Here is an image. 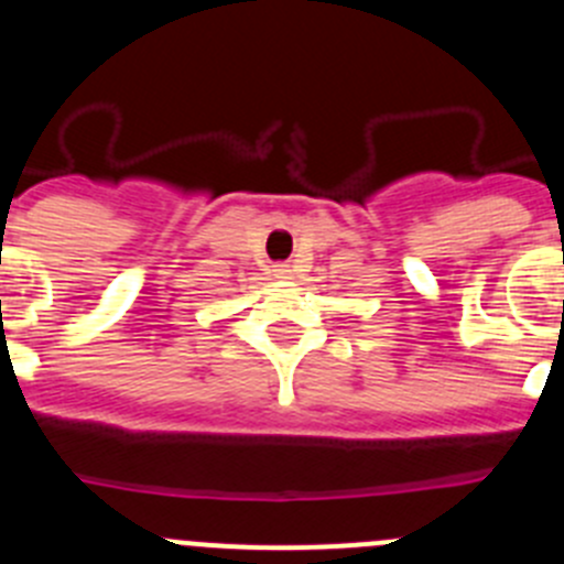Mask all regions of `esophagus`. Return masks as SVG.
<instances>
[{
    "label": "esophagus",
    "instance_id": "obj_1",
    "mask_svg": "<svg viewBox=\"0 0 564 564\" xmlns=\"http://www.w3.org/2000/svg\"><path fill=\"white\" fill-rule=\"evenodd\" d=\"M272 272H275V278H292V267L289 264H275Z\"/></svg>",
    "mask_w": 564,
    "mask_h": 564
}]
</instances>
